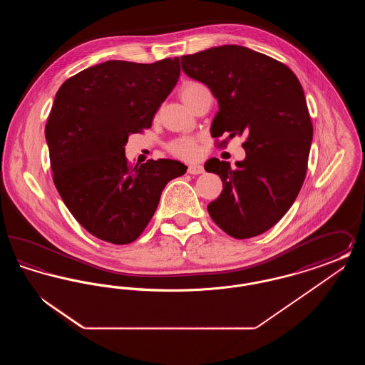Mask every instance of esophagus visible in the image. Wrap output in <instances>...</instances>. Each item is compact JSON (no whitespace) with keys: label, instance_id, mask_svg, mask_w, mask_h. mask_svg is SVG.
<instances>
[{"label":"esophagus","instance_id":"esophagus-1","mask_svg":"<svg viewBox=\"0 0 365 365\" xmlns=\"http://www.w3.org/2000/svg\"><path fill=\"white\" fill-rule=\"evenodd\" d=\"M189 174L191 175H200L204 174V167L200 165V164H190L189 168H187Z\"/></svg>","mask_w":365,"mask_h":365}]
</instances>
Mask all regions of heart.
<instances>
[{
    "label": "heart",
    "instance_id": "b5f03b06",
    "mask_svg": "<svg viewBox=\"0 0 365 365\" xmlns=\"http://www.w3.org/2000/svg\"><path fill=\"white\" fill-rule=\"evenodd\" d=\"M198 86H200V83H187V85L182 87L180 97H182L183 103L187 100L191 91ZM170 150L174 153L175 156L182 157V158H192V157L197 156V153H198V145L194 139H176V140L170 143Z\"/></svg>",
    "mask_w": 365,
    "mask_h": 365
}]
</instances>
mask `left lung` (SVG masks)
Here are the masks:
<instances>
[{
    "instance_id": "8db88e82",
    "label": "left lung",
    "mask_w": 365,
    "mask_h": 365,
    "mask_svg": "<svg viewBox=\"0 0 365 365\" xmlns=\"http://www.w3.org/2000/svg\"><path fill=\"white\" fill-rule=\"evenodd\" d=\"M180 58L183 72L217 100L210 134L246 135V157L234 168L217 158L205 164L223 182L209 215L232 238L260 235L293 205L307 174L313 127L302 86L278 60L240 45Z\"/></svg>"
}]
</instances>
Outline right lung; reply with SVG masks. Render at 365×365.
<instances>
[{
  "mask_svg": "<svg viewBox=\"0 0 365 365\" xmlns=\"http://www.w3.org/2000/svg\"><path fill=\"white\" fill-rule=\"evenodd\" d=\"M180 75L179 57L153 64L109 60L67 79L45 127L53 180L66 207L106 242L131 243L156 212L161 191L187 167L175 160L128 165L124 146L149 128Z\"/></svg>",
  "mask_w": 365,
  "mask_h": 365,
  "instance_id": "right-lung-1",
  "label": "right lung"
}]
</instances>
